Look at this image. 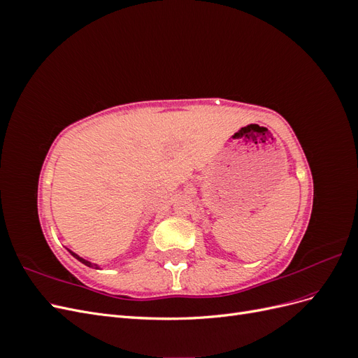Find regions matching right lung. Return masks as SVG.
Instances as JSON below:
<instances>
[{
	"label": "right lung",
	"mask_w": 358,
	"mask_h": 358,
	"mask_svg": "<svg viewBox=\"0 0 358 358\" xmlns=\"http://www.w3.org/2000/svg\"><path fill=\"white\" fill-rule=\"evenodd\" d=\"M69 252L76 258V259H79V262L82 263V264H85V266H88V267H94V268H96V264H94V263H91V262H88V259H85V258H82L80 255H78L76 252H73L71 249H69Z\"/></svg>",
	"instance_id": "add662e5"
}]
</instances>
